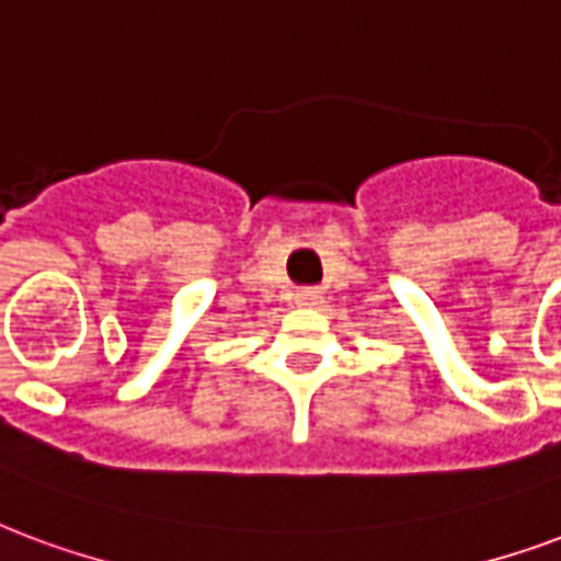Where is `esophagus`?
<instances>
[{
	"mask_svg": "<svg viewBox=\"0 0 561 561\" xmlns=\"http://www.w3.org/2000/svg\"><path fill=\"white\" fill-rule=\"evenodd\" d=\"M294 300L300 302V306H309V302L318 300V291H314V288H302V291L294 294Z\"/></svg>",
	"mask_w": 561,
	"mask_h": 561,
	"instance_id": "1",
	"label": "esophagus"
}]
</instances>
